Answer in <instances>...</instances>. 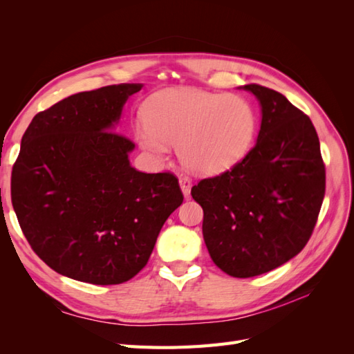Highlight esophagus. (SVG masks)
I'll return each mask as SVG.
<instances>
[{
	"label": "esophagus",
	"instance_id": "34e87169",
	"mask_svg": "<svg viewBox=\"0 0 354 354\" xmlns=\"http://www.w3.org/2000/svg\"><path fill=\"white\" fill-rule=\"evenodd\" d=\"M178 183H180V189H181V192H183L185 198L189 199L190 198V190H192V180L189 177H181L178 180Z\"/></svg>",
	"mask_w": 354,
	"mask_h": 354
}]
</instances>
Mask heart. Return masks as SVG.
Returning a JSON list of instances; mask_svg holds the SVG:
<instances>
[{"mask_svg":"<svg viewBox=\"0 0 354 354\" xmlns=\"http://www.w3.org/2000/svg\"><path fill=\"white\" fill-rule=\"evenodd\" d=\"M143 113L146 121L134 125L143 151L160 160L177 145L181 162L202 176L236 165L257 131L252 104L238 94L167 88L146 102Z\"/></svg>","mask_w":354,"mask_h":354,"instance_id":"obj_1","label":"heart"}]
</instances>
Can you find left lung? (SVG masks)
<instances>
[{
    "label": "left lung",
    "instance_id": "8db88e82",
    "mask_svg": "<svg viewBox=\"0 0 354 354\" xmlns=\"http://www.w3.org/2000/svg\"><path fill=\"white\" fill-rule=\"evenodd\" d=\"M259 100L257 143L239 164L201 180L192 196L203 209L211 259L233 277H252L289 261L310 239L325 196V165L310 118L283 94L242 85Z\"/></svg>",
    "mask_w": 354,
    "mask_h": 354
}]
</instances>
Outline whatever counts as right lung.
I'll return each mask as SVG.
<instances>
[{
	"label": "right lung",
	"mask_w": 354,
	"mask_h": 354,
	"mask_svg": "<svg viewBox=\"0 0 354 354\" xmlns=\"http://www.w3.org/2000/svg\"><path fill=\"white\" fill-rule=\"evenodd\" d=\"M143 84L82 91L34 116L12 173V202L32 250L53 270L93 285L130 281L183 202L169 173L130 164L115 133Z\"/></svg>",
	"instance_id": "obj_1"
}]
</instances>
